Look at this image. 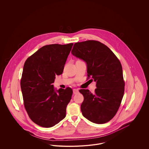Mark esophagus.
Listing matches in <instances>:
<instances>
[{"mask_svg": "<svg viewBox=\"0 0 149 149\" xmlns=\"http://www.w3.org/2000/svg\"><path fill=\"white\" fill-rule=\"evenodd\" d=\"M78 93H79V90L78 89H73V93L74 94H78Z\"/></svg>", "mask_w": 149, "mask_h": 149, "instance_id": "obj_1", "label": "esophagus"}]
</instances>
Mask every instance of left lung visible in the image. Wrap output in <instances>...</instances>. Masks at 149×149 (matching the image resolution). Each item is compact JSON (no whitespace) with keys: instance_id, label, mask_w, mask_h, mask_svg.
I'll use <instances>...</instances> for the list:
<instances>
[{"instance_id":"left-lung-1","label":"left lung","mask_w":149,"mask_h":149,"mask_svg":"<svg viewBox=\"0 0 149 149\" xmlns=\"http://www.w3.org/2000/svg\"><path fill=\"white\" fill-rule=\"evenodd\" d=\"M71 54L85 61L88 77L97 83L93 94L88 89L79 91L84 98L80 107L82 114L93 123H105L117 112L124 94L120 61L107 46L94 40L75 43Z\"/></svg>"}]
</instances>
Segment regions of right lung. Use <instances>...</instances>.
I'll use <instances>...</instances> for the list:
<instances>
[{"label": "right lung", "instance_id": "obj_1", "mask_svg": "<svg viewBox=\"0 0 149 149\" xmlns=\"http://www.w3.org/2000/svg\"><path fill=\"white\" fill-rule=\"evenodd\" d=\"M73 43L46 45L29 57L24 64L21 87L29 118L43 127H51L66 117L72 91L55 90V76L63 74Z\"/></svg>", "mask_w": 149, "mask_h": 149}]
</instances>
